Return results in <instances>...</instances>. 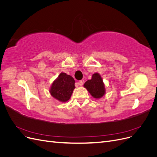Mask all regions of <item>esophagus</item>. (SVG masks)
I'll return each mask as SVG.
<instances>
[{"label":"esophagus","instance_id":"esophagus-1","mask_svg":"<svg viewBox=\"0 0 157 157\" xmlns=\"http://www.w3.org/2000/svg\"><path fill=\"white\" fill-rule=\"evenodd\" d=\"M78 84L80 85V86H82V85L83 84V81L82 80H80V81L78 82Z\"/></svg>","mask_w":157,"mask_h":157}]
</instances>
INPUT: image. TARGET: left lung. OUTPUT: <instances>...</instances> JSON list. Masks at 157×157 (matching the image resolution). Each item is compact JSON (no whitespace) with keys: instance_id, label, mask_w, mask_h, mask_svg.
<instances>
[{"instance_id":"obj_1","label":"left lung","mask_w":157,"mask_h":157,"mask_svg":"<svg viewBox=\"0 0 157 157\" xmlns=\"http://www.w3.org/2000/svg\"><path fill=\"white\" fill-rule=\"evenodd\" d=\"M84 86L94 98H101L105 93L102 78L98 73H94L91 80H88L84 83Z\"/></svg>"}]
</instances>
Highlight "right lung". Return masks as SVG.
Segmentation results:
<instances>
[{"label": "right lung", "instance_id": "obj_1", "mask_svg": "<svg viewBox=\"0 0 157 157\" xmlns=\"http://www.w3.org/2000/svg\"><path fill=\"white\" fill-rule=\"evenodd\" d=\"M75 81L71 76L61 73L58 78L52 83L50 90V94L56 99L65 102L70 99L75 89Z\"/></svg>", "mask_w": 157, "mask_h": 157}]
</instances>
